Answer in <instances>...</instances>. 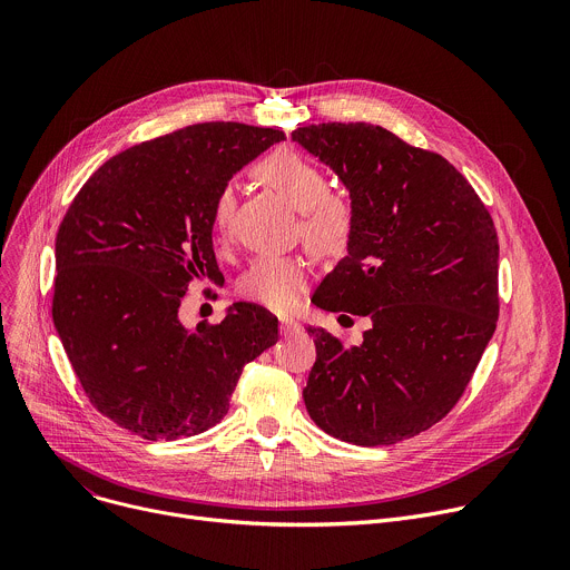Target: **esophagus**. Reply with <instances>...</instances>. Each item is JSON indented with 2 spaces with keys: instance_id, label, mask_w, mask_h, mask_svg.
Returning a JSON list of instances; mask_svg holds the SVG:
<instances>
[{
  "instance_id": "esophagus-1",
  "label": "esophagus",
  "mask_w": 570,
  "mask_h": 570,
  "mask_svg": "<svg viewBox=\"0 0 570 570\" xmlns=\"http://www.w3.org/2000/svg\"><path fill=\"white\" fill-rule=\"evenodd\" d=\"M301 331V324L294 322V320H281V335H292V333H298Z\"/></svg>"
}]
</instances>
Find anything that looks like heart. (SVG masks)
Masks as SVG:
<instances>
[{
  "mask_svg": "<svg viewBox=\"0 0 570 570\" xmlns=\"http://www.w3.org/2000/svg\"><path fill=\"white\" fill-rule=\"evenodd\" d=\"M253 174L301 210V235L314 250L337 253L346 246L353 233V208L344 197L331 193V183L320 165L298 151L278 149L263 158ZM230 213L233 193L226 187L217 195L213 208V233L217 239L226 237ZM307 281L309 269L305 261L265 256L244 274L239 292L244 298L274 312H289L298 305Z\"/></svg>",
  "mask_w": 570,
  "mask_h": 570,
  "instance_id": "heart-1",
  "label": "heart"
}]
</instances>
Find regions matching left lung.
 Wrapping results in <instances>:
<instances>
[{
  "instance_id": "1",
  "label": "left lung",
  "mask_w": 570,
  "mask_h": 570,
  "mask_svg": "<svg viewBox=\"0 0 570 570\" xmlns=\"http://www.w3.org/2000/svg\"><path fill=\"white\" fill-rule=\"evenodd\" d=\"M292 140L326 163L353 208L348 256L312 301L371 317L357 346L307 328L317 346L303 401L324 432L392 446L444 419L498 322V235L471 183L383 126L328 121Z\"/></svg>"
}]
</instances>
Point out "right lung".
<instances>
[{
	"instance_id": "right-lung-1",
	"label": "right lung",
	"mask_w": 570,
	"mask_h": 570,
	"mask_svg": "<svg viewBox=\"0 0 570 570\" xmlns=\"http://www.w3.org/2000/svg\"><path fill=\"white\" fill-rule=\"evenodd\" d=\"M281 140L239 121L185 126L106 160L62 217L53 326L86 396L119 428L149 441L213 428L244 364L278 342V320L261 305L233 303L197 331L178 307L193 281H224L217 195Z\"/></svg>"
}]
</instances>
